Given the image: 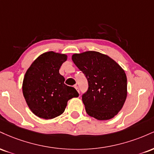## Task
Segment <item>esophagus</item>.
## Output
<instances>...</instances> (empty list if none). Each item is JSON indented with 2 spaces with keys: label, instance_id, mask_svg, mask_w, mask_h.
Instances as JSON below:
<instances>
[{
  "label": "esophagus",
  "instance_id": "34e87169",
  "mask_svg": "<svg viewBox=\"0 0 154 154\" xmlns=\"http://www.w3.org/2000/svg\"><path fill=\"white\" fill-rule=\"evenodd\" d=\"M75 89L77 90V91L79 92V88H78V86L77 85H75Z\"/></svg>",
  "mask_w": 154,
  "mask_h": 154
}]
</instances>
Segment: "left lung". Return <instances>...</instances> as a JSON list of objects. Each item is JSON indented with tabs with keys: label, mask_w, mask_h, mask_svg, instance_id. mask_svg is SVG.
<instances>
[{
	"label": "left lung",
	"mask_w": 154,
	"mask_h": 154,
	"mask_svg": "<svg viewBox=\"0 0 154 154\" xmlns=\"http://www.w3.org/2000/svg\"><path fill=\"white\" fill-rule=\"evenodd\" d=\"M72 61L88 80V91L82 95L87 114L98 120L114 117L127 98L125 71L110 57L96 51L75 54Z\"/></svg>",
	"instance_id": "left-lung-1"
}]
</instances>
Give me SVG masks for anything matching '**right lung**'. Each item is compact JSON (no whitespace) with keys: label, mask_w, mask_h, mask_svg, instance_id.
<instances>
[{"label":"right lung","mask_w":154,"mask_h":154,"mask_svg":"<svg viewBox=\"0 0 154 154\" xmlns=\"http://www.w3.org/2000/svg\"><path fill=\"white\" fill-rule=\"evenodd\" d=\"M67 59L65 54L49 51L40 55L26 71L23 95L30 110L38 117L48 119L61 115L67 101L79 93L64 84L59 69Z\"/></svg>","instance_id":"add662e5"}]
</instances>
